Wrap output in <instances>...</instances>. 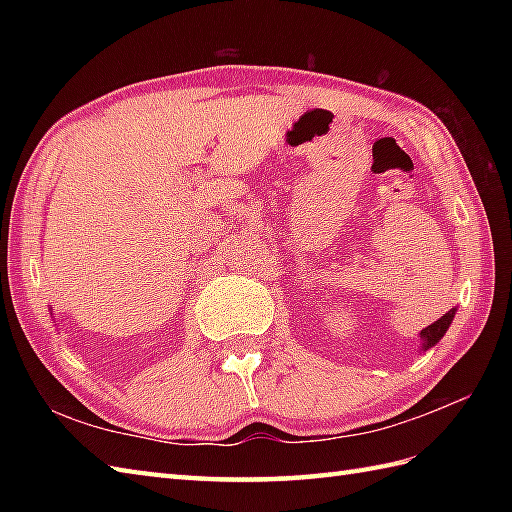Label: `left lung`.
Listing matches in <instances>:
<instances>
[{"label":"left lung","mask_w":512,"mask_h":512,"mask_svg":"<svg viewBox=\"0 0 512 512\" xmlns=\"http://www.w3.org/2000/svg\"><path fill=\"white\" fill-rule=\"evenodd\" d=\"M453 317H455V308H451L447 314H444V317H440L436 323L427 325V328H424V330L420 332L422 350H429V347H433V345H436V343L442 339L444 332L449 330V325H451Z\"/></svg>","instance_id":"1"}]
</instances>
